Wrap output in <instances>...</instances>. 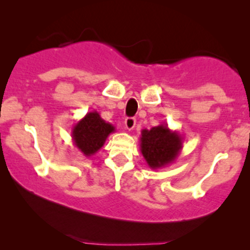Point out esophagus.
Returning a JSON list of instances; mask_svg holds the SVG:
<instances>
[{"mask_svg": "<svg viewBox=\"0 0 250 250\" xmlns=\"http://www.w3.org/2000/svg\"><path fill=\"white\" fill-rule=\"evenodd\" d=\"M135 125H136V120L134 119V117H127V119L125 120V127L128 129V130H131V129H134Z\"/></svg>", "mask_w": 250, "mask_h": 250, "instance_id": "34e87169", "label": "esophagus"}]
</instances>
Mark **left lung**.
<instances>
[{"mask_svg": "<svg viewBox=\"0 0 250 250\" xmlns=\"http://www.w3.org/2000/svg\"><path fill=\"white\" fill-rule=\"evenodd\" d=\"M182 136L160 125L151 129H142L140 148L146 162L151 169H160L174 163L182 149Z\"/></svg>", "mask_w": 250, "mask_h": 250, "instance_id": "left-lung-1", "label": "left lung"}]
</instances>
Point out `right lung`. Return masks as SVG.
Here are the masks:
<instances>
[{
  "instance_id": "add662e5",
  "label": "right lung",
  "mask_w": 250,
  "mask_h": 250,
  "mask_svg": "<svg viewBox=\"0 0 250 250\" xmlns=\"http://www.w3.org/2000/svg\"><path fill=\"white\" fill-rule=\"evenodd\" d=\"M115 127L111 123L105 122L97 111L87 113L83 119L71 129V137L75 147L84 156H91L100 150L104 145L105 140Z\"/></svg>"
}]
</instances>
